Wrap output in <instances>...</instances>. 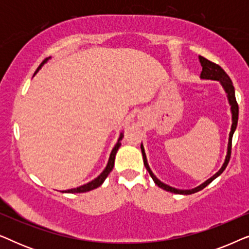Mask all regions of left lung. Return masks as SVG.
<instances>
[{
  "instance_id": "1",
  "label": "left lung",
  "mask_w": 249,
  "mask_h": 249,
  "mask_svg": "<svg viewBox=\"0 0 249 249\" xmlns=\"http://www.w3.org/2000/svg\"><path fill=\"white\" fill-rule=\"evenodd\" d=\"M199 62H200V64H202V68H203L202 73H200V78H202V79H210V80L220 81V84L222 85L223 89L226 90L227 96H228V101H229V104L231 107V114H232V124H231V130H230V134H229V142H228V152H227L226 160H224L223 165L221 166V169L215 173V175H214L213 177H211L210 179H207L205 182H203L202 185L196 187V188L187 189V190L177 189V188H173V187H171V186L165 185V183H163L161 180H159L158 178H156V177L154 176V173L152 172V170H151V168H149V165L147 163V159H146V154H145V151H144V146H142V144L141 145L142 153V160H144V165H145L146 170L148 171L149 176H151L152 179L154 180L155 185H158L160 188L164 189V190H166V192L180 194V195H190V194L199 192V190L205 188V187L209 185V183L212 182L214 179L217 178V177H219L221 173H222L224 170H226L228 163H229V161H230L231 144H232V136H233L234 130H236V128H237L238 114H239V108H238V104H237V101H236V95H234V87L232 85V81H231V79H230V77L226 73V71H224L222 68L219 66V64L211 62L210 60H207L203 56H199Z\"/></svg>"
}]
</instances>
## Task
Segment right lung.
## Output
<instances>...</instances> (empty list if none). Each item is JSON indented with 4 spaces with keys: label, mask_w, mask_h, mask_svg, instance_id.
I'll return each mask as SVG.
<instances>
[{
    "label": "right lung",
    "mask_w": 249,
    "mask_h": 249,
    "mask_svg": "<svg viewBox=\"0 0 249 249\" xmlns=\"http://www.w3.org/2000/svg\"><path fill=\"white\" fill-rule=\"evenodd\" d=\"M46 61H47V59H46L45 61H44V62L40 63V66H39L38 68H37V70L35 71V73H34V76H35V74H36L37 72H38V70L40 69V68H42V66H43L44 63L46 62ZM122 137H124V135L120 134V137H119V139H118V142H117V144H115L113 149H112L111 155H110V159H108V162H107V168H105V169L103 170V172H102L101 175L97 177V178H95L94 180H91L90 182L86 183V185H83V186H80V187H77V188L63 190L62 193H70V194H73V193H86V192H89V190H93V189H95V188H97V187H100V186L102 185V183L104 182V180L107 178L108 173H110V172L112 171V169H113V166H114V160H115V154H117L119 147H120V146H121L120 141H122Z\"/></svg>",
    "instance_id": "add662e5"
}]
</instances>
